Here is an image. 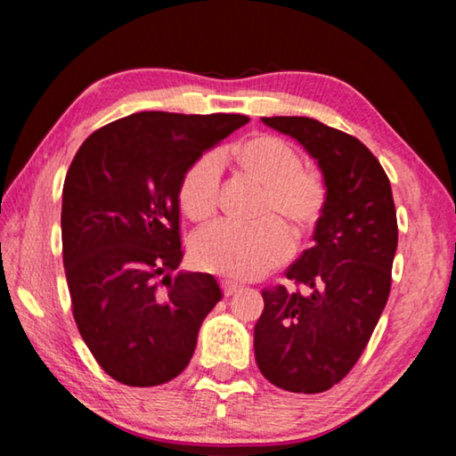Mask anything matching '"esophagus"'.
<instances>
[{"label":"esophagus","instance_id":"1","mask_svg":"<svg viewBox=\"0 0 456 456\" xmlns=\"http://www.w3.org/2000/svg\"><path fill=\"white\" fill-rule=\"evenodd\" d=\"M239 289H241V285H239V283H235V281H229V280L223 281V293H225L227 297H229V296H233V293H237Z\"/></svg>","mask_w":456,"mask_h":456}]
</instances>
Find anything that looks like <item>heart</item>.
I'll use <instances>...</instances> for the list:
<instances>
[{
    "label": "heart",
    "instance_id": "heart-1",
    "mask_svg": "<svg viewBox=\"0 0 456 456\" xmlns=\"http://www.w3.org/2000/svg\"><path fill=\"white\" fill-rule=\"evenodd\" d=\"M243 171L264 184L261 215H277L296 231L318 221L326 203V183L318 168L302 167L297 151L281 138L257 134L235 149ZM221 157L205 152L184 171L179 199L191 219H207L217 209L221 184ZM293 237L280 219L257 223L217 221L192 237L191 253L207 272L256 280L291 256Z\"/></svg>",
    "mask_w": 456,
    "mask_h": 456
}]
</instances>
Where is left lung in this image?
I'll return each mask as SVG.
<instances>
[{
    "mask_svg": "<svg viewBox=\"0 0 456 456\" xmlns=\"http://www.w3.org/2000/svg\"><path fill=\"white\" fill-rule=\"evenodd\" d=\"M261 120L318 163L326 203L314 247L285 272L305 289L261 291L256 360L277 388L315 395L354 368L388 302L398 245L395 199L384 168L358 138L307 117Z\"/></svg>",
    "mask_w": 456,
    "mask_h": 456,
    "instance_id": "obj_1",
    "label": "left lung"
}]
</instances>
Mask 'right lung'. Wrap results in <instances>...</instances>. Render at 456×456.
I'll return each instance as SVG.
<instances>
[{"label": "right lung", "mask_w": 456, "mask_h": 456, "mask_svg": "<svg viewBox=\"0 0 456 456\" xmlns=\"http://www.w3.org/2000/svg\"><path fill=\"white\" fill-rule=\"evenodd\" d=\"M241 114L136 112L90 134L61 192V247L76 326L108 376L159 386L192 358L221 288L179 272V189Z\"/></svg>", "instance_id": "add662e5"}]
</instances>
